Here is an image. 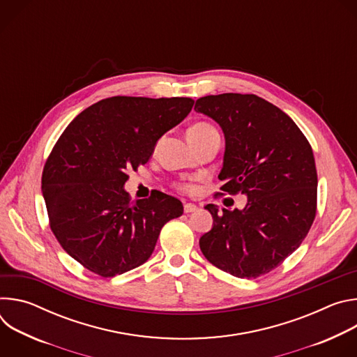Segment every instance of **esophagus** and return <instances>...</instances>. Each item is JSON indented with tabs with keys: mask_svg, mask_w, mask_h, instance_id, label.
I'll use <instances>...</instances> for the list:
<instances>
[{
	"mask_svg": "<svg viewBox=\"0 0 357 357\" xmlns=\"http://www.w3.org/2000/svg\"><path fill=\"white\" fill-rule=\"evenodd\" d=\"M197 211V206L195 205V203H185L183 205V212L185 213H193Z\"/></svg>",
	"mask_w": 357,
	"mask_h": 357,
	"instance_id": "esophagus-1",
	"label": "esophagus"
}]
</instances>
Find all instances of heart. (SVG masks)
Returning a JSON list of instances; mask_svg holds the SVG:
<instances>
[{
    "label": "heart",
    "instance_id": "1",
    "mask_svg": "<svg viewBox=\"0 0 357 357\" xmlns=\"http://www.w3.org/2000/svg\"><path fill=\"white\" fill-rule=\"evenodd\" d=\"M211 131H216V128L209 124V123H205V121H199V123H195L189 130H188V135L190 137H199V135H203L206 132H211ZM176 188L181 190V192H192L193 190V186L190 183H178Z\"/></svg>",
    "mask_w": 357,
    "mask_h": 357
}]
</instances>
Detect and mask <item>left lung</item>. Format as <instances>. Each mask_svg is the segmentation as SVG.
<instances>
[{"label":"left lung","mask_w":357,"mask_h":357,"mask_svg":"<svg viewBox=\"0 0 357 357\" xmlns=\"http://www.w3.org/2000/svg\"><path fill=\"white\" fill-rule=\"evenodd\" d=\"M195 110L225 132L218 195L247 196L243 211L206 205L213 227L200 237V250L222 271L257 278L292 254L314 223L318 175L312 148L289 116L256 94L205 96Z\"/></svg>","instance_id":"8db88e82"}]
</instances>
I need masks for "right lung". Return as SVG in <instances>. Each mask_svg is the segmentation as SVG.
<instances>
[{"instance_id":"right-lung-1","label":"right lung","mask_w":357,"mask_h":357,"mask_svg":"<svg viewBox=\"0 0 357 357\" xmlns=\"http://www.w3.org/2000/svg\"><path fill=\"white\" fill-rule=\"evenodd\" d=\"M193 103L114 96L87 107L59 137L43 167L42 193L55 237L89 271L107 278L144 264L164 225L183 213L181 200L162 192L130 202L124 183Z\"/></svg>"}]
</instances>
